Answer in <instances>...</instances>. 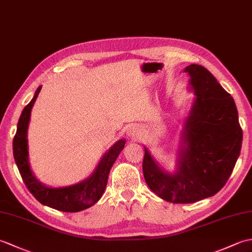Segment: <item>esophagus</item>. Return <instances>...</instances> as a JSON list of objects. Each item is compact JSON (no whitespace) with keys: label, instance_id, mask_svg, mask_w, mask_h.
<instances>
[{"label":"esophagus","instance_id":"34e87169","mask_svg":"<svg viewBox=\"0 0 252 252\" xmlns=\"http://www.w3.org/2000/svg\"><path fill=\"white\" fill-rule=\"evenodd\" d=\"M130 135L137 140V138H140V136H142V132L137 126H132L130 129Z\"/></svg>","mask_w":252,"mask_h":252}]
</instances>
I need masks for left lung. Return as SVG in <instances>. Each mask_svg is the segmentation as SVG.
I'll return each mask as SVG.
<instances>
[{
    "label": "left lung",
    "mask_w": 252,
    "mask_h": 252,
    "mask_svg": "<svg viewBox=\"0 0 252 252\" xmlns=\"http://www.w3.org/2000/svg\"><path fill=\"white\" fill-rule=\"evenodd\" d=\"M196 99L186 119L179 169L165 173L145 148L143 173L155 194L173 203H191L216 195L231 176L240 154L243 130L231 94L200 65L186 67Z\"/></svg>",
    "instance_id": "1"
}]
</instances>
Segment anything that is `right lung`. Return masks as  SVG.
<instances>
[{
	"label": "right lung",
	"mask_w": 252,
	"mask_h": 252,
	"mask_svg": "<svg viewBox=\"0 0 252 252\" xmlns=\"http://www.w3.org/2000/svg\"><path fill=\"white\" fill-rule=\"evenodd\" d=\"M40 91L41 87L37 88L33 98L25 107L19 118L17 131H16L13 141L15 162L17 164L26 187L42 205L63 212H78L84 210L97 202L101 195L104 194L109 171L112 164L115 163L118 155L125 147L126 140L118 141L104 155L92 176L82 183L68 187H60V189H52V187L41 184L30 170L28 161V144H27V130H28L31 109Z\"/></svg>",
	"instance_id": "right-lung-1"
}]
</instances>
